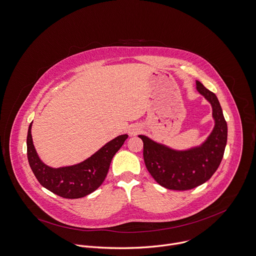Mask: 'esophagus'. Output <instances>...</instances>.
<instances>
[{
	"label": "esophagus",
	"instance_id": "1",
	"mask_svg": "<svg viewBox=\"0 0 256 256\" xmlns=\"http://www.w3.org/2000/svg\"><path fill=\"white\" fill-rule=\"evenodd\" d=\"M140 130H141V127H140V126H138V125H132V126H130L129 129H128V133H129L130 135H136Z\"/></svg>",
	"mask_w": 256,
	"mask_h": 256
}]
</instances>
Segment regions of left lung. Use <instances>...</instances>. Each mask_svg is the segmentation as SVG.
<instances>
[{
    "label": "left lung",
    "mask_w": 256,
    "mask_h": 256,
    "mask_svg": "<svg viewBox=\"0 0 256 256\" xmlns=\"http://www.w3.org/2000/svg\"><path fill=\"white\" fill-rule=\"evenodd\" d=\"M196 90L212 106L214 126L200 146L188 150H174L138 135L144 141V158L148 171L162 187L189 190L210 179L224 156L228 126L216 96L196 81Z\"/></svg>",
    "instance_id": "1"
}]
</instances>
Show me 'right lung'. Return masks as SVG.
<instances>
[{
	"label": "right lung",
	"mask_w": 256,
	"mask_h": 256,
	"mask_svg": "<svg viewBox=\"0 0 256 256\" xmlns=\"http://www.w3.org/2000/svg\"><path fill=\"white\" fill-rule=\"evenodd\" d=\"M32 126V123H30L27 132V158L34 176L46 189L69 200L86 196L102 184L112 156L128 138L127 134L117 136L79 164L52 168L40 160L36 150Z\"/></svg>",
	"instance_id": "obj_1"
}]
</instances>
